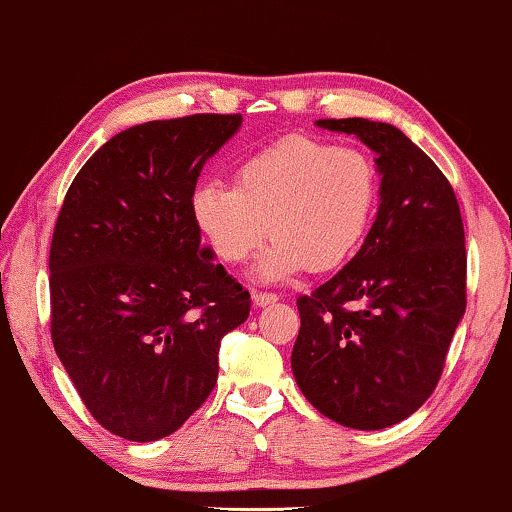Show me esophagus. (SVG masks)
Returning <instances> with one entry per match:
<instances>
[{
	"instance_id": "34e87169",
	"label": "esophagus",
	"mask_w": 512,
	"mask_h": 512,
	"mask_svg": "<svg viewBox=\"0 0 512 512\" xmlns=\"http://www.w3.org/2000/svg\"><path fill=\"white\" fill-rule=\"evenodd\" d=\"M278 301V294H271V292H255L253 294V303L257 308H266V305H273Z\"/></svg>"
}]
</instances>
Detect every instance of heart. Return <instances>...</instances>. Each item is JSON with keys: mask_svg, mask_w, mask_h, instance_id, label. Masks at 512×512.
<instances>
[{"mask_svg": "<svg viewBox=\"0 0 512 512\" xmlns=\"http://www.w3.org/2000/svg\"><path fill=\"white\" fill-rule=\"evenodd\" d=\"M379 202V170L365 151L287 135L255 151L234 172V188L202 183L193 218L220 262L241 264L271 246L255 266L262 280L338 269L368 234Z\"/></svg>", "mask_w": 512, "mask_h": 512, "instance_id": "heart-1", "label": "heart"}]
</instances>
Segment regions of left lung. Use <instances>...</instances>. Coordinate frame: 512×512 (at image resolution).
<instances>
[{"mask_svg":"<svg viewBox=\"0 0 512 512\" xmlns=\"http://www.w3.org/2000/svg\"><path fill=\"white\" fill-rule=\"evenodd\" d=\"M375 151L379 209L345 269L299 296L292 372L331 421L381 430L430 398L467 308L460 204L444 172L400 128L319 119Z\"/></svg>","mask_w":512,"mask_h":512,"instance_id":"8db88e82","label":"left lung"}]
</instances>
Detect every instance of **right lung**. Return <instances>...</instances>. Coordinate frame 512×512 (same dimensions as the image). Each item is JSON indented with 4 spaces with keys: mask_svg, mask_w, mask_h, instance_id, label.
I'll list each match as a JSON object with an SVG mask.
<instances>
[{
    "mask_svg": "<svg viewBox=\"0 0 512 512\" xmlns=\"http://www.w3.org/2000/svg\"><path fill=\"white\" fill-rule=\"evenodd\" d=\"M241 114L126 128L73 179L50 246L52 345L89 414L156 441L202 407L250 294L202 246L193 193Z\"/></svg>",
    "mask_w": 512,
    "mask_h": 512,
    "instance_id": "1",
    "label": "right lung"
}]
</instances>
